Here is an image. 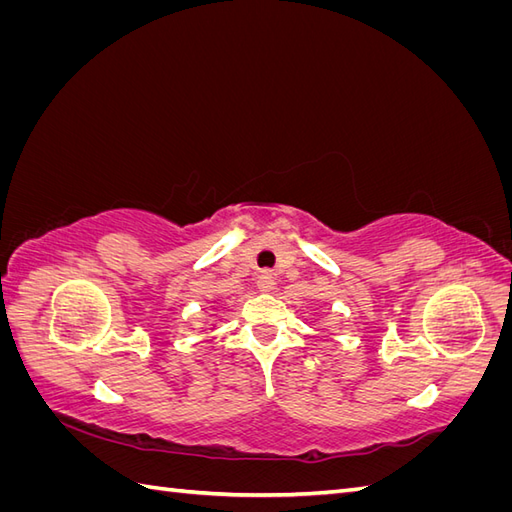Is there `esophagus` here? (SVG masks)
Here are the masks:
<instances>
[{"mask_svg":"<svg viewBox=\"0 0 512 512\" xmlns=\"http://www.w3.org/2000/svg\"><path fill=\"white\" fill-rule=\"evenodd\" d=\"M256 286H258V290H260V292H269V290H273V286H275L273 275H271L269 271H260V273H258V277H256Z\"/></svg>","mask_w":512,"mask_h":512,"instance_id":"obj_1","label":"esophagus"}]
</instances>
